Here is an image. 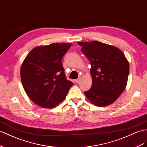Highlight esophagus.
Instances as JSON below:
<instances>
[{"mask_svg":"<svg viewBox=\"0 0 147 147\" xmlns=\"http://www.w3.org/2000/svg\"><path fill=\"white\" fill-rule=\"evenodd\" d=\"M80 78H78V79H76V80H74L75 82H76V83H78V82H80Z\"/></svg>","mask_w":147,"mask_h":147,"instance_id":"obj_1","label":"esophagus"}]
</instances>
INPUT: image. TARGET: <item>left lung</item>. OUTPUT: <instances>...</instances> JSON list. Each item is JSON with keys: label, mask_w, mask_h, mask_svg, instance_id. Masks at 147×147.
I'll list each match as a JSON object with an SVG mask.
<instances>
[{"label": "left lung", "mask_w": 147, "mask_h": 147, "mask_svg": "<svg viewBox=\"0 0 147 147\" xmlns=\"http://www.w3.org/2000/svg\"><path fill=\"white\" fill-rule=\"evenodd\" d=\"M78 44L91 65L92 86L85 96L96 106L114 103L125 90L129 76V64L123 53L97 41Z\"/></svg>", "instance_id": "obj_1"}]
</instances>
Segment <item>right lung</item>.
I'll return each instance as SVG.
<instances>
[{
	"mask_svg": "<svg viewBox=\"0 0 147 147\" xmlns=\"http://www.w3.org/2000/svg\"><path fill=\"white\" fill-rule=\"evenodd\" d=\"M71 43H51L35 47L22 64L20 77L25 92L33 102L53 108L66 98L73 85L66 80L61 60Z\"/></svg>",
	"mask_w": 147,
	"mask_h": 147,
	"instance_id": "1",
	"label": "right lung"
}]
</instances>
